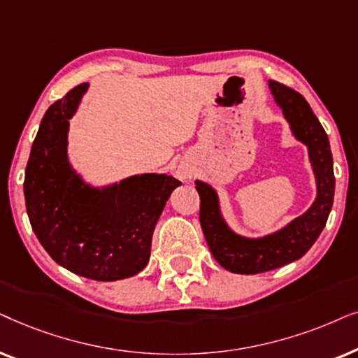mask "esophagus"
<instances>
[{
    "instance_id": "esophagus-1",
    "label": "esophagus",
    "mask_w": 358,
    "mask_h": 358,
    "mask_svg": "<svg viewBox=\"0 0 358 358\" xmlns=\"http://www.w3.org/2000/svg\"><path fill=\"white\" fill-rule=\"evenodd\" d=\"M178 175H180V178H183V180L189 178V171L188 170H178Z\"/></svg>"
}]
</instances>
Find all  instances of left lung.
<instances>
[{
	"instance_id": "1",
	"label": "left lung",
	"mask_w": 358,
	"mask_h": 358,
	"mask_svg": "<svg viewBox=\"0 0 358 358\" xmlns=\"http://www.w3.org/2000/svg\"><path fill=\"white\" fill-rule=\"evenodd\" d=\"M268 88L294 139L306 145L316 180V198L301 216L278 231L262 237H247L237 234L226 222L216 189L206 182L194 180L201 199L199 222L209 250L217 264L232 273H264L301 259L317 241L334 203V164L326 131L301 94L273 80H268Z\"/></svg>"
}]
</instances>
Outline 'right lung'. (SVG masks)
<instances>
[{"mask_svg": "<svg viewBox=\"0 0 358 358\" xmlns=\"http://www.w3.org/2000/svg\"><path fill=\"white\" fill-rule=\"evenodd\" d=\"M88 92L78 85L42 117L26 166L24 196L32 231L57 264L85 278L116 282L145 268L152 234L182 182L132 175L94 187L70 164V119Z\"/></svg>", "mask_w": 358, "mask_h": 358, "instance_id": "obj_1", "label": "right lung"}]
</instances>
